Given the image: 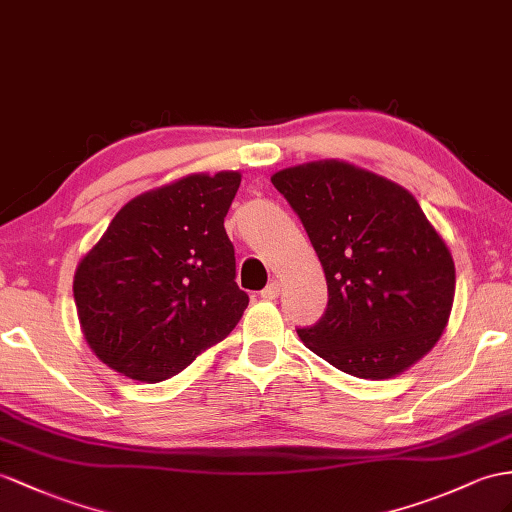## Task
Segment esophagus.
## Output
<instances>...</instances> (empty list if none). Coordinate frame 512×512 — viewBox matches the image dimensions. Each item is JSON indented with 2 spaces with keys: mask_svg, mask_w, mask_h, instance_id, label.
<instances>
[{
  "mask_svg": "<svg viewBox=\"0 0 512 512\" xmlns=\"http://www.w3.org/2000/svg\"><path fill=\"white\" fill-rule=\"evenodd\" d=\"M279 294H281V283L279 281H270L264 290H261V298L264 300H274V298H279Z\"/></svg>",
  "mask_w": 512,
  "mask_h": 512,
  "instance_id": "1",
  "label": "esophagus"
}]
</instances>
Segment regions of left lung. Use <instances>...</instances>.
<instances>
[{
  "mask_svg": "<svg viewBox=\"0 0 512 512\" xmlns=\"http://www.w3.org/2000/svg\"><path fill=\"white\" fill-rule=\"evenodd\" d=\"M324 268V316L305 346L357 378H391L437 344L454 300V261L409 190L339 160L272 175Z\"/></svg>",
  "mask_w": 512,
  "mask_h": 512,
  "instance_id": "obj_1",
  "label": "left lung"
}]
</instances>
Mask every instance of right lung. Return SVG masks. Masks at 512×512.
Returning a JSON list of instances; mask_svg holds the SVG:
<instances>
[{
  "label": "right lung",
  "instance_id": "1",
  "mask_svg": "<svg viewBox=\"0 0 512 512\" xmlns=\"http://www.w3.org/2000/svg\"><path fill=\"white\" fill-rule=\"evenodd\" d=\"M240 173L188 175L121 207L75 270L73 296L88 346L142 383L186 370L240 322L225 216Z\"/></svg>",
  "mask_w": 512,
  "mask_h": 512
}]
</instances>
